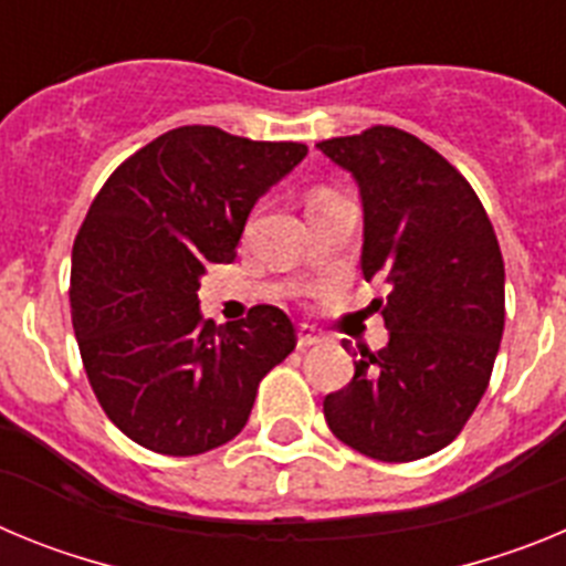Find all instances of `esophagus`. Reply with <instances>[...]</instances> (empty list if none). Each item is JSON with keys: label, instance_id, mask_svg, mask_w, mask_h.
I'll list each match as a JSON object with an SVG mask.
<instances>
[{"label": "esophagus", "instance_id": "34e87169", "mask_svg": "<svg viewBox=\"0 0 566 566\" xmlns=\"http://www.w3.org/2000/svg\"><path fill=\"white\" fill-rule=\"evenodd\" d=\"M323 343V337H319L317 332H314L312 326H300L297 328V348L300 352H306V348H312V345H319Z\"/></svg>", "mask_w": 566, "mask_h": 566}]
</instances>
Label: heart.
<instances>
[{
	"label": "heart",
	"mask_w": 566,
	"mask_h": 566,
	"mask_svg": "<svg viewBox=\"0 0 566 566\" xmlns=\"http://www.w3.org/2000/svg\"><path fill=\"white\" fill-rule=\"evenodd\" d=\"M317 195H326V192H317ZM317 195H314V198H317Z\"/></svg>",
	"instance_id": "1"
}]
</instances>
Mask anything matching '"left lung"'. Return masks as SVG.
I'll use <instances>...</instances> for the list:
<instances>
[{"label": "left lung", "mask_w": 566, "mask_h": 566, "mask_svg": "<svg viewBox=\"0 0 566 566\" xmlns=\"http://www.w3.org/2000/svg\"><path fill=\"white\" fill-rule=\"evenodd\" d=\"M317 147L359 187L365 280L391 286L371 303L391 332L388 345L354 354V379L328 394L323 413L334 437L365 457H431L476 411L496 363L504 332L496 232L464 175L417 135L379 124Z\"/></svg>", "instance_id": "obj_1"}]
</instances>
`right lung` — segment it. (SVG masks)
<instances>
[{"mask_svg": "<svg viewBox=\"0 0 566 566\" xmlns=\"http://www.w3.org/2000/svg\"><path fill=\"white\" fill-rule=\"evenodd\" d=\"M306 144L178 127L129 155L90 203L73 243L70 312L93 394L109 422L164 457L238 437L260 379L297 345L274 306L214 326L201 317L209 263H232L260 195Z\"/></svg>", "mask_w": 566, "mask_h": 566, "instance_id": "add662e5", "label": "right lung"}]
</instances>
